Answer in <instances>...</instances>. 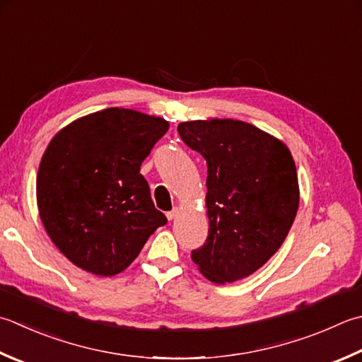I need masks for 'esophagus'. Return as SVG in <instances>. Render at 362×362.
Masks as SVG:
<instances>
[{"label":"esophagus","instance_id":"obj_1","mask_svg":"<svg viewBox=\"0 0 362 362\" xmlns=\"http://www.w3.org/2000/svg\"><path fill=\"white\" fill-rule=\"evenodd\" d=\"M166 216H168L169 221H173V219H175L177 216H179V209H173L171 211H168Z\"/></svg>","mask_w":362,"mask_h":362}]
</instances>
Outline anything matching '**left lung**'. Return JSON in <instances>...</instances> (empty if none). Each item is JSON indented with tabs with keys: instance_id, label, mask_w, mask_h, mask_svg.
I'll return each instance as SVG.
<instances>
[{
	"instance_id": "left-lung-1",
	"label": "left lung",
	"mask_w": 362,
	"mask_h": 362,
	"mask_svg": "<svg viewBox=\"0 0 362 362\" xmlns=\"http://www.w3.org/2000/svg\"><path fill=\"white\" fill-rule=\"evenodd\" d=\"M177 132L209 168V237L191 259L215 284L243 279L267 264L293 224L300 188L292 153L242 120H189Z\"/></svg>"
}]
</instances>
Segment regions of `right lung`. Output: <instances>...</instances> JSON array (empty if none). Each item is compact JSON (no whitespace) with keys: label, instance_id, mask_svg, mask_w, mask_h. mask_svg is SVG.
Segmentation results:
<instances>
[{"label":"right lung","instance_id":"add662e5","mask_svg":"<svg viewBox=\"0 0 362 362\" xmlns=\"http://www.w3.org/2000/svg\"><path fill=\"white\" fill-rule=\"evenodd\" d=\"M168 129L161 117L106 108L74 120L49 141L35 187L39 215L74 265L115 276L168 223L139 174Z\"/></svg>","mask_w":362,"mask_h":362}]
</instances>
